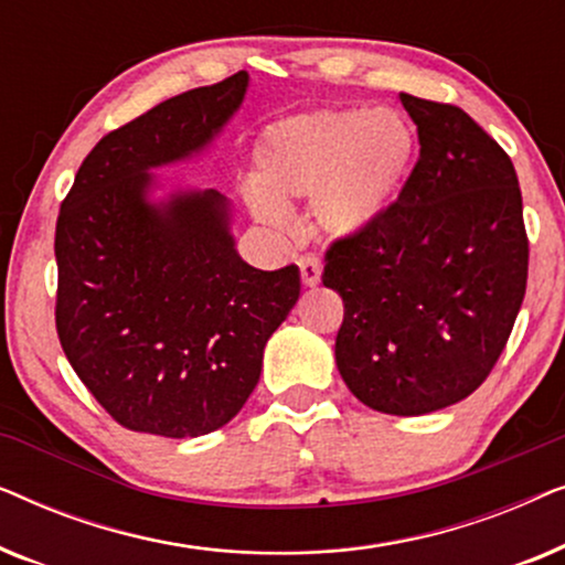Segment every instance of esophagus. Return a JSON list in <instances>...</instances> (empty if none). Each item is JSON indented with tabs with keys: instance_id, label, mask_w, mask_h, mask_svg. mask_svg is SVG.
Instances as JSON below:
<instances>
[{
	"instance_id": "1",
	"label": "esophagus",
	"mask_w": 565,
	"mask_h": 565,
	"mask_svg": "<svg viewBox=\"0 0 565 565\" xmlns=\"http://www.w3.org/2000/svg\"><path fill=\"white\" fill-rule=\"evenodd\" d=\"M300 267V280H303L306 288H316L321 282V262L316 257H300L298 259Z\"/></svg>"
}]
</instances>
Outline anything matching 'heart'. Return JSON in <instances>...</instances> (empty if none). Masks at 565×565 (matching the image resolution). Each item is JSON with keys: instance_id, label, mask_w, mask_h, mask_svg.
Returning a JSON list of instances; mask_svg holds the SVG:
<instances>
[{"instance_id": "obj_1", "label": "heart", "mask_w": 565, "mask_h": 565, "mask_svg": "<svg viewBox=\"0 0 565 565\" xmlns=\"http://www.w3.org/2000/svg\"><path fill=\"white\" fill-rule=\"evenodd\" d=\"M416 159V130L393 107L319 110L282 120L257 149L252 215L288 223V203L308 200V221L327 238H354L396 203Z\"/></svg>"}]
</instances>
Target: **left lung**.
Returning <instances> with one entry per match:
<instances>
[{"instance_id":"1","label":"left lung","mask_w":565,"mask_h":565,"mask_svg":"<svg viewBox=\"0 0 565 565\" xmlns=\"http://www.w3.org/2000/svg\"><path fill=\"white\" fill-rule=\"evenodd\" d=\"M419 134L398 203L327 252L344 300L334 358L381 414L419 416L470 396L497 365L527 288V234L512 159L455 105L401 92Z\"/></svg>"}]
</instances>
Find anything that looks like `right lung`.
I'll list each match as a JSON object with an SVG mask.
<instances>
[{
  "mask_svg": "<svg viewBox=\"0 0 565 565\" xmlns=\"http://www.w3.org/2000/svg\"><path fill=\"white\" fill-rule=\"evenodd\" d=\"M249 74L182 92L107 134L56 223V329L74 373L122 427L200 437L242 412L267 339L300 296L296 265H246L234 203L159 169L211 151Z\"/></svg>",
  "mask_w": 565,
  "mask_h": 565,
  "instance_id": "1",
  "label": "right lung"
}]
</instances>
